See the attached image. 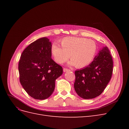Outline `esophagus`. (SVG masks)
<instances>
[{"label": "esophagus", "mask_w": 129, "mask_h": 129, "mask_svg": "<svg viewBox=\"0 0 129 129\" xmlns=\"http://www.w3.org/2000/svg\"><path fill=\"white\" fill-rule=\"evenodd\" d=\"M71 71V69H68V68H63V72H69V71Z\"/></svg>", "instance_id": "obj_1"}]
</instances>
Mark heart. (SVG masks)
Returning a JSON list of instances; mask_svg holds the SVG:
<instances>
[{
    "mask_svg": "<svg viewBox=\"0 0 129 129\" xmlns=\"http://www.w3.org/2000/svg\"><path fill=\"white\" fill-rule=\"evenodd\" d=\"M60 47L53 44L50 52L57 63L63 64L69 58V64L83 68L91 63L96 53V44L84 38L66 37L60 41Z\"/></svg>",
    "mask_w": 129,
    "mask_h": 129,
    "instance_id": "heart-1",
    "label": "heart"
}]
</instances>
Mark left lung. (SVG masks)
I'll use <instances>...</instances> for the list:
<instances>
[{
	"label": "left lung",
	"instance_id": "obj_1",
	"mask_svg": "<svg viewBox=\"0 0 129 129\" xmlns=\"http://www.w3.org/2000/svg\"><path fill=\"white\" fill-rule=\"evenodd\" d=\"M113 60L107 47H104L87 67L75 72L74 89L84 99H92L103 92L110 81Z\"/></svg>",
	"mask_w": 129,
	"mask_h": 129
}]
</instances>
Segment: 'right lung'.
<instances>
[{
  "label": "right lung",
  "instance_id": "1",
  "mask_svg": "<svg viewBox=\"0 0 129 129\" xmlns=\"http://www.w3.org/2000/svg\"><path fill=\"white\" fill-rule=\"evenodd\" d=\"M51 47L48 39H39L24 49L19 60L20 83L34 99L48 98L55 89L56 79L63 73L62 67L51 58Z\"/></svg>",
  "mask_w": 129,
  "mask_h": 129
}]
</instances>
